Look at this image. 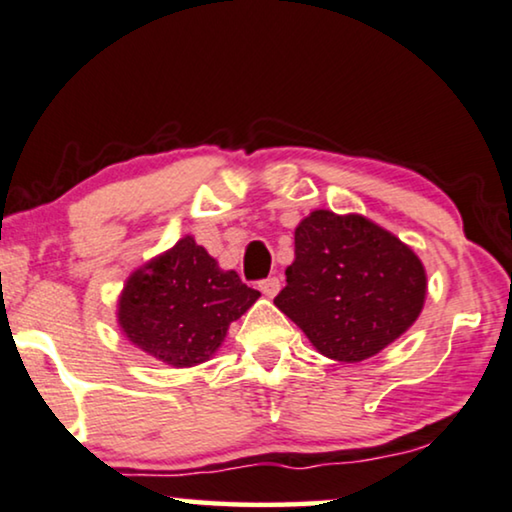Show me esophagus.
Masks as SVG:
<instances>
[{
    "label": "esophagus",
    "mask_w": 512,
    "mask_h": 512,
    "mask_svg": "<svg viewBox=\"0 0 512 512\" xmlns=\"http://www.w3.org/2000/svg\"><path fill=\"white\" fill-rule=\"evenodd\" d=\"M259 290H262L264 297L273 299L280 292V280L278 278H266V280H262V283H259Z\"/></svg>",
    "instance_id": "obj_1"
}]
</instances>
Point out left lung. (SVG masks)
I'll use <instances>...</instances> for the list:
<instances>
[{
	"instance_id": "obj_1",
	"label": "left lung",
	"mask_w": 512,
	"mask_h": 512,
	"mask_svg": "<svg viewBox=\"0 0 512 512\" xmlns=\"http://www.w3.org/2000/svg\"><path fill=\"white\" fill-rule=\"evenodd\" d=\"M273 299L313 348L364 362L420 318L427 271L410 246L359 213L318 208L294 229V262Z\"/></svg>"
}]
</instances>
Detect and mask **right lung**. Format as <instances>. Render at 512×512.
Instances as JSON below:
<instances>
[{
	"instance_id": "right-lung-1",
	"label": "right lung",
	"mask_w": 512,
	"mask_h": 512,
	"mask_svg": "<svg viewBox=\"0 0 512 512\" xmlns=\"http://www.w3.org/2000/svg\"><path fill=\"white\" fill-rule=\"evenodd\" d=\"M259 299L239 273L218 262L183 236L132 271L118 297V327L125 338L153 359L187 369L211 359L234 320Z\"/></svg>"
}]
</instances>
